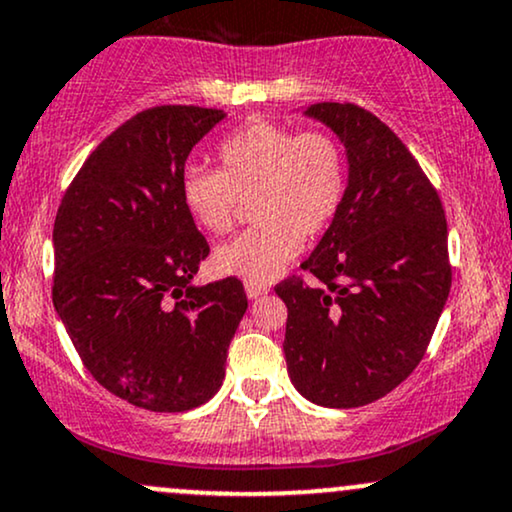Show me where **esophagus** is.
Returning <instances> with one entry per match:
<instances>
[{
  "label": "esophagus",
  "instance_id": "1",
  "mask_svg": "<svg viewBox=\"0 0 512 512\" xmlns=\"http://www.w3.org/2000/svg\"><path fill=\"white\" fill-rule=\"evenodd\" d=\"M267 291L269 289L264 284H252V281H248V284H245V293H248V298H260Z\"/></svg>",
  "mask_w": 512,
  "mask_h": 512
}]
</instances>
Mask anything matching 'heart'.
Here are the masks:
<instances>
[{"label": "heart", "mask_w": 512, "mask_h": 512, "mask_svg": "<svg viewBox=\"0 0 512 512\" xmlns=\"http://www.w3.org/2000/svg\"><path fill=\"white\" fill-rule=\"evenodd\" d=\"M219 170L187 166L182 207L199 228L223 236L252 199L255 226L216 248L219 274L262 284L296 260L303 238H317L342 209L349 182L344 144L327 129L252 120L221 139Z\"/></svg>", "instance_id": "1"}]
</instances>
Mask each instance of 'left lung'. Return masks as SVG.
Returning <instances> with one entry per match:
<instances>
[{
  "label": "left lung",
  "instance_id": "8db88e82",
  "mask_svg": "<svg viewBox=\"0 0 512 512\" xmlns=\"http://www.w3.org/2000/svg\"><path fill=\"white\" fill-rule=\"evenodd\" d=\"M337 132L349 185L337 219L303 262L315 276L274 286L286 303L291 383L320 407L351 409L385 397L424 358L452 267L438 190L402 139L366 108L308 110Z\"/></svg>",
  "mask_w": 512,
  "mask_h": 512
}]
</instances>
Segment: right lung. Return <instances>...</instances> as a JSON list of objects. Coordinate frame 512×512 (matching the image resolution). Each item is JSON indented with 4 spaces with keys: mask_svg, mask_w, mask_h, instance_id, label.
<instances>
[{
    "mask_svg": "<svg viewBox=\"0 0 512 512\" xmlns=\"http://www.w3.org/2000/svg\"><path fill=\"white\" fill-rule=\"evenodd\" d=\"M219 120L199 105L142 110L96 146L57 209L52 303L88 373L134 407L209 402L248 310L236 276L190 284L209 243L180 175Z\"/></svg>",
    "mask_w": 512,
    "mask_h": 512,
    "instance_id": "right-lung-1",
    "label": "right lung"
}]
</instances>
